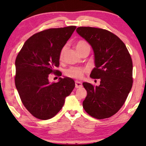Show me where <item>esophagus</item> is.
<instances>
[{
	"label": "esophagus",
	"mask_w": 146,
	"mask_h": 146,
	"mask_svg": "<svg viewBox=\"0 0 146 146\" xmlns=\"http://www.w3.org/2000/svg\"><path fill=\"white\" fill-rule=\"evenodd\" d=\"M82 87V82H78V81H75V88H80Z\"/></svg>",
	"instance_id": "34e87169"
}]
</instances>
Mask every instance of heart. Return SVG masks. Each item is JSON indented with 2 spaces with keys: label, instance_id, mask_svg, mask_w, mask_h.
Instances as JSON below:
<instances>
[{
  "label": "heart",
  "instance_id": "obj_1",
  "mask_svg": "<svg viewBox=\"0 0 146 146\" xmlns=\"http://www.w3.org/2000/svg\"><path fill=\"white\" fill-rule=\"evenodd\" d=\"M76 49L78 52L81 54L86 49H90V46L86 42V41L84 40H79L76 44ZM66 49V47H64L62 49L60 53V59H62L64 53H65ZM86 70L84 68H71L66 71V75L69 77H71L73 78L80 79L83 77L84 73L86 72Z\"/></svg>",
  "mask_w": 146,
  "mask_h": 146
}]
</instances>
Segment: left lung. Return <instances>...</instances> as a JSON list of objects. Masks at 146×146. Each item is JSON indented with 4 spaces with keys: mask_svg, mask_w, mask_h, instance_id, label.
<instances>
[{
    "mask_svg": "<svg viewBox=\"0 0 146 146\" xmlns=\"http://www.w3.org/2000/svg\"><path fill=\"white\" fill-rule=\"evenodd\" d=\"M76 31L93 50L95 68L90 76L100 79L95 87L83 82L87 91L83 108L98 119L111 117L122 108L131 90V57L124 43L111 32L91 27H79Z\"/></svg>",
    "mask_w": 146,
    "mask_h": 146,
    "instance_id": "obj_1",
    "label": "left lung"
}]
</instances>
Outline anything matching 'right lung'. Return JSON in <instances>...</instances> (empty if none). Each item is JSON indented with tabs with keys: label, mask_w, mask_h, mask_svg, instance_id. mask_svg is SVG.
<instances>
[{
	"label": "right lung",
	"mask_w": 146,
	"mask_h": 146,
	"mask_svg": "<svg viewBox=\"0 0 146 146\" xmlns=\"http://www.w3.org/2000/svg\"><path fill=\"white\" fill-rule=\"evenodd\" d=\"M76 28H51L35 33L16 58L15 82L20 98L28 111L40 120L55 117L75 86V81L66 76L50 83L49 75L61 76L55 68L59 66L62 49Z\"/></svg>",
	"instance_id": "obj_1"
}]
</instances>
